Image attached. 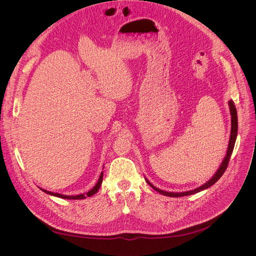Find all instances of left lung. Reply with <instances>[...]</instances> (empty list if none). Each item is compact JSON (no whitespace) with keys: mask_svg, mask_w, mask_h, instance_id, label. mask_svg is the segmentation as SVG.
<instances>
[{"mask_svg":"<svg viewBox=\"0 0 256 256\" xmlns=\"http://www.w3.org/2000/svg\"><path fill=\"white\" fill-rule=\"evenodd\" d=\"M228 106H230V142H228V152H226V157H224L223 161L221 166H219L218 171H216L214 173V175L207 182H205L204 184L200 186V187L198 188H196L193 190H190V191H186V192H168V191H164V190H160L158 188L154 187V186L146 180L147 184H148L150 187L156 190L157 192L161 193V194L164 196H172V198H180V196H191V194H194V193H198L200 191H203L209 187H212V186L214 184H216V182H218L220 180V177L223 175V173L226 172V170L228 166V161H230V154L232 152H233V150H234V145H235V142H236V138H237V131H238V120H237V110L236 108L234 106V102L233 100H230L228 102Z\"/></svg>","mask_w":256,"mask_h":256,"instance_id":"left-lung-1","label":"left lung"}]
</instances>
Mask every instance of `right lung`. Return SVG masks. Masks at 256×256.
Listing matches in <instances>:
<instances>
[{"label":"right lung","mask_w":256,"mask_h":256,"mask_svg":"<svg viewBox=\"0 0 256 256\" xmlns=\"http://www.w3.org/2000/svg\"><path fill=\"white\" fill-rule=\"evenodd\" d=\"M102 177H104V172H102V174H100L99 180H98L97 184H96L94 186V187H92L88 192L85 193V194L83 193V194H78V196H64V194H60V193H54V192L47 191V190H44V189H42V190L44 192H46V193H48V194L53 196H56V198H67V200H83V198H85L86 196H94L95 193H97V191H98L99 188H100V186H102Z\"/></svg>","instance_id":"right-lung-1"}]
</instances>
